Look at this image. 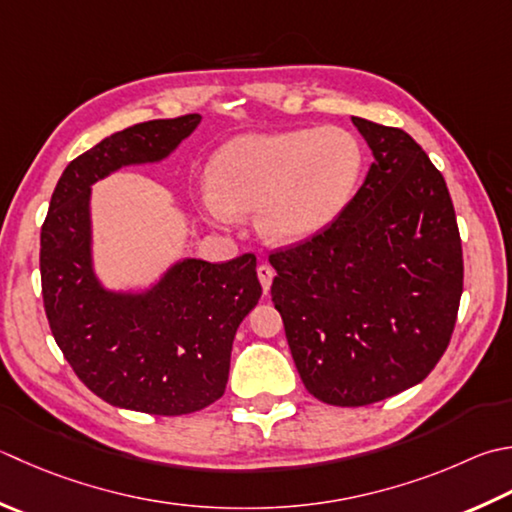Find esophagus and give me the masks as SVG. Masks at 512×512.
I'll return each mask as SVG.
<instances>
[{
    "instance_id": "esophagus-1",
    "label": "esophagus",
    "mask_w": 512,
    "mask_h": 512,
    "mask_svg": "<svg viewBox=\"0 0 512 512\" xmlns=\"http://www.w3.org/2000/svg\"><path fill=\"white\" fill-rule=\"evenodd\" d=\"M257 277H259V282H262L264 293H268V290H270V284H273V277H275L273 268H270L268 264H262V266L257 268Z\"/></svg>"
}]
</instances>
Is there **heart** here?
Returning <instances> with one entry per match:
<instances>
[{
    "label": "heart",
    "mask_w": 512,
    "mask_h": 512,
    "mask_svg": "<svg viewBox=\"0 0 512 512\" xmlns=\"http://www.w3.org/2000/svg\"><path fill=\"white\" fill-rule=\"evenodd\" d=\"M362 170L364 150L342 128L237 135L210 159L202 210L217 226L257 210L266 242L297 246L337 222Z\"/></svg>",
    "instance_id": "obj_1"
}]
</instances>
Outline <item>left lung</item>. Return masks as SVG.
I'll list each match as a JSON object with an SVG mask.
<instances>
[{
	"mask_svg": "<svg viewBox=\"0 0 512 512\" xmlns=\"http://www.w3.org/2000/svg\"><path fill=\"white\" fill-rule=\"evenodd\" d=\"M350 119L375 159L362 188L322 235L270 255L297 373L333 406L382 402L426 379L464 286L442 173L404 130Z\"/></svg>",
	"mask_w": 512,
	"mask_h": 512,
	"instance_id": "8db88e82",
	"label": "left lung"
}]
</instances>
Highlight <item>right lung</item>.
<instances>
[{
	"mask_svg": "<svg viewBox=\"0 0 512 512\" xmlns=\"http://www.w3.org/2000/svg\"><path fill=\"white\" fill-rule=\"evenodd\" d=\"M202 115L153 119L102 139L66 166L42 226L44 308L77 377L117 408L188 415L224 395L242 319L262 297L255 255L224 264L184 257L144 288H110L95 268L93 184L159 164Z\"/></svg>",
	"mask_w": 512,
	"mask_h": 512,
	"instance_id": "add662e5",
	"label": "right lung"
}]
</instances>
